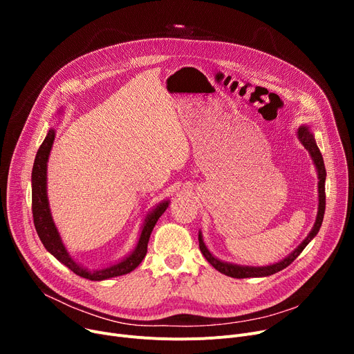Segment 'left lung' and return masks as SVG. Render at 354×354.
<instances>
[{
    "mask_svg": "<svg viewBox=\"0 0 354 354\" xmlns=\"http://www.w3.org/2000/svg\"><path fill=\"white\" fill-rule=\"evenodd\" d=\"M299 138H300L301 143L304 145V147L310 152V155H311V158H313V160H314V163H315V167H317V172H319V212H317V219H315V224H314L311 232L308 234V236L300 244V247L297 248L294 252H291L286 259H283V261L277 263V264L268 266V267H239V266H232V264L222 263V261H219V259H216V258L207 250L205 244H203L202 235L199 234L198 239H199V250H201V252L203 254V257H205V258L208 259V263H209L214 268H216L219 272L225 274V275H228V277H232V278L267 277V275L275 274V272H278V271L284 270L286 267H288V266L294 261V259L301 254V251L307 247V244L310 243V241H311L315 235H317V232L320 231L322 222H323V218H324V211H326V166H324L323 156H322V153H320V149L317 147V143H315L313 133L308 132V127L303 126V127L299 129Z\"/></svg>",
    "mask_w": 354,
    "mask_h": 354,
    "instance_id": "obj_1",
    "label": "left lung"
}]
</instances>
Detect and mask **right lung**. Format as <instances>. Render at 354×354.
<instances>
[{
	"instance_id": "obj_1",
	"label": "right lung",
	"mask_w": 354,
	"mask_h": 354,
	"mask_svg": "<svg viewBox=\"0 0 354 354\" xmlns=\"http://www.w3.org/2000/svg\"><path fill=\"white\" fill-rule=\"evenodd\" d=\"M54 140V130L50 129L48 133L41 143L40 149L37 151L34 166H32V174H31V182H32V201H31V209H32V219H34V227L37 234H39L43 245L48 252H51L55 258L59 259L60 263H63L66 267H68L74 274H77L83 278H87V280L91 281H100V280H107V278L111 277H118L127 274L130 271H133L145 258L147 252V243H149V236L152 234V230L156 224V221L159 216L166 211L167 208V202L160 203V205L149 215L145 221V225L142 228V234L139 238V243L136 250L133 251L132 255H129L126 259H123L122 263L111 266L104 270H99L95 272H88L83 267H80L74 259L68 255L66 251L60 235L54 227V222L50 215L48 209V201H47V160L48 155L51 151Z\"/></svg>"
}]
</instances>
